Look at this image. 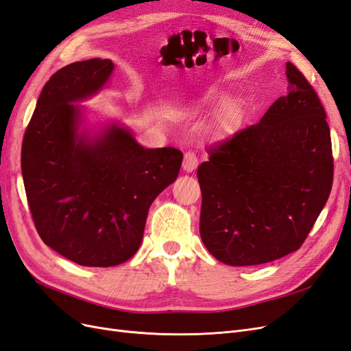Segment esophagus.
Returning <instances> with one entry per match:
<instances>
[{"instance_id": "1", "label": "esophagus", "mask_w": 351, "mask_h": 351, "mask_svg": "<svg viewBox=\"0 0 351 351\" xmlns=\"http://www.w3.org/2000/svg\"><path fill=\"white\" fill-rule=\"evenodd\" d=\"M197 162H199L197 155L193 151H187L184 154V159H183V169L187 173L193 171V169L197 167Z\"/></svg>"}]
</instances>
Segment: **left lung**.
Wrapping results in <instances>:
<instances>
[{
    "mask_svg": "<svg viewBox=\"0 0 351 351\" xmlns=\"http://www.w3.org/2000/svg\"><path fill=\"white\" fill-rule=\"evenodd\" d=\"M285 66L289 93L259 123L212 143L197 168L200 237L212 256L232 267L300 249L331 193L325 110L303 73Z\"/></svg>",
    "mask_w": 351,
    "mask_h": 351,
    "instance_id": "8db88e82",
    "label": "left lung"
}]
</instances>
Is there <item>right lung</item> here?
<instances>
[{
    "instance_id": "1",
    "label": "right lung",
    "mask_w": 351,
    "mask_h": 351,
    "mask_svg": "<svg viewBox=\"0 0 351 351\" xmlns=\"http://www.w3.org/2000/svg\"><path fill=\"white\" fill-rule=\"evenodd\" d=\"M111 60L71 62L42 89L22 143V174L39 237L83 267H114L141 246L147 210L178 176L183 152L145 149L114 125L77 141L71 105L104 86Z\"/></svg>"
}]
</instances>
